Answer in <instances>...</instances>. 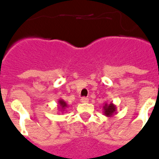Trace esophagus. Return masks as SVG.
<instances>
[{"label":"esophagus","instance_id":"obj_1","mask_svg":"<svg viewBox=\"0 0 159 159\" xmlns=\"http://www.w3.org/2000/svg\"><path fill=\"white\" fill-rule=\"evenodd\" d=\"M81 102L82 103H88L89 102V98H86V97H83V98H81Z\"/></svg>","mask_w":159,"mask_h":159}]
</instances>
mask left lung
I'll list each match as a JSON object with an SVG mask.
<instances>
[{
  "instance_id": "1",
  "label": "left lung",
  "mask_w": 159,
  "mask_h": 159,
  "mask_svg": "<svg viewBox=\"0 0 159 159\" xmlns=\"http://www.w3.org/2000/svg\"><path fill=\"white\" fill-rule=\"evenodd\" d=\"M103 113L108 117H113L115 114H117V107L112 102L110 104L105 103L103 107Z\"/></svg>"
}]
</instances>
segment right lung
Instances as JSON below:
<instances>
[{"mask_svg": "<svg viewBox=\"0 0 159 159\" xmlns=\"http://www.w3.org/2000/svg\"><path fill=\"white\" fill-rule=\"evenodd\" d=\"M58 104H59V109L61 111H66V109L68 107V105L66 104V102L64 100H62V99H60V100H59V101H58Z\"/></svg>", "mask_w": 159, "mask_h": 159, "instance_id": "add662e5", "label": "right lung"}]
</instances>
